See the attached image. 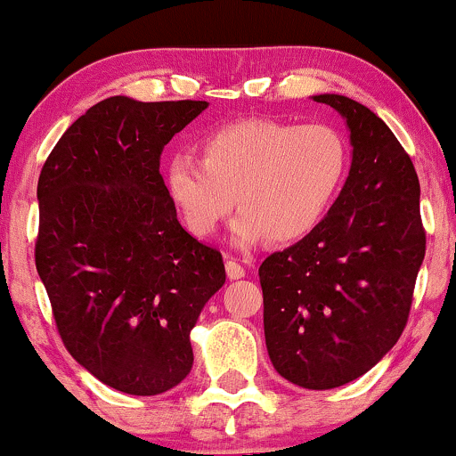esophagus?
<instances>
[{
    "mask_svg": "<svg viewBox=\"0 0 456 456\" xmlns=\"http://www.w3.org/2000/svg\"><path fill=\"white\" fill-rule=\"evenodd\" d=\"M224 270H227V276L232 281L242 279V276L246 274V270L238 264V259H233V257H227V261H224Z\"/></svg>",
    "mask_w": 456,
    "mask_h": 456,
    "instance_id": "34e87169",
    "label": "esophagus"
}]
</instances>
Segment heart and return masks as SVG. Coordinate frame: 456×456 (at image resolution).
I'll return each mask as SVG.
<instances>
[{"mask_svg":"<svg viewBox=\"0 0 456 456\" xmlns=\"http://www.w3.org/2000/svg\"><path fill=\"white\" fill-rule=\"evenodd\" d=\"M349 151L338 130L326 124L246 119L203 141V159L175 154L167 160V195L184 227L210 238L233 206L238 246L268 238L289 244L323 221L341 191Z\"/></svg>","mask_w":456,"mask_h":456,"instance_id":"heart-1","label":"heart"}]
</instances>
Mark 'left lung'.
Masks as SVG:
<instances>
[{
  "label": "left lung",
  "instance_id": "left-lung-1",
  "mask_svg": "<svg viewBox=\"0 0 456 456\" xmlns=\"http://www.w3.org/2000/svg\"><path fill=\"white\" fill-rule=\"evenodd\" d=\"M345 119L349 175L323 221L259 268L265 347L276 373L308 390L358 379L399 341L425 259L420 182L386 122L319 94Z\"/></svg>",
  "mask_w": 456,
  "mask_h": 456
}]
</instances>
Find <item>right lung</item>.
Segmentation results:
<instances>
[{
    "label": "right lung",
    "instance_id": "obj_1",
    "mask_svg": "<svg viewBox=\"0 0 456 456\" xmlns=\"http://www.w3.org/2000/svg\"><path fill=\"white\" fill-rule=\"evenodd\" d=\"M206 109L111 96L40 171L36 270L61 341L126 395H160L191 373V330L224 285L221 250L182 227L159 171L162 148Z\"/></svg>",
    "mask_w": 456,
    "mask_h": 456
}]
</instances>
